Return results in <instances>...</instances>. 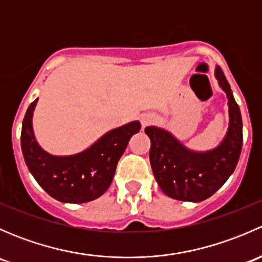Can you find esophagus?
Returning a JSON list of instances; mask_svg holds the SVG:
<instances>
[{
  "instance_id": "34e87169",
  "label": "esophagus",
  "mask_w": 262,
  "mask_h": 262,
  "mask_svg": "<svg viewBox=\"0 0 262 262\" xmlns=\"http://www.w3.org/2000/svg\"><path fill=\"white\" fill-rule=\"evenodd\" d=\"M155 120H156V116L152 114H143L141 116V123L143 126L149 125V124L153 123Z\"/></svg>"
}]
</instances>
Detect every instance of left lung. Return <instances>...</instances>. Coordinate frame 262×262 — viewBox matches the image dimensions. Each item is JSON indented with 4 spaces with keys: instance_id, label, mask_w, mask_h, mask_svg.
Here are the masks:
<instances>
[{
    "instance_id": "left-lung-1",
    "label": "left lung",
    "mask_w": 262,
    "mask_h": 262,
    "mask_svg": "<svg viewBox=\"0 0 262 262\" xmlns=\"http://www.w3.org/2000/svg\"><path fill=\"white\" fill-rule=\"evenodd\" d=\"M219 86L228 97L229 126L226 138L214 149L195 152L171 133L157 126L144 129L150 139L149 161L153 175L167 196L199 203L212 196L233 173L242 149V118L223 71L215 68Z\"/></svg>"
}]
</instances>
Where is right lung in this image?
<instances>
[{"instance_id": "right-lung-1", "label": "right lung", "mask_w": 262, "mask_h": 262, "mask_svg": "<svg viewBox=\"0 0 262 262\" xmlns=\"http://www.w3.org/2000/svg\"><path fill=\"white\" fill-rule=\"evenodd\" d=\"M36 102L38 99L26 110L21 129V149L31 175L50 196L62 203L81 204L101 196L109 189L116 165L141 123L132 121L113 129L77 155L53 156L41 149L34 137L31 119Z\"/></svg>"}]
</instances>
